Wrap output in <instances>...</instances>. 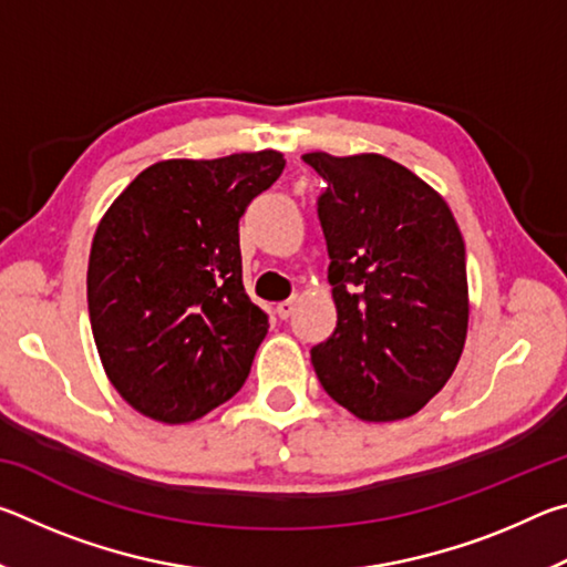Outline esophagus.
<instances>
[{"label":"esophagus","instance_id":"1","mask_svg":"<svg viewBox=\"0 0 567 567\" xmlns=\"http://www.w3.org/2000/svg\"><path fill=\"white\" fill-rule=\"evenodd\" d=\"M292 312H295V300H285L277 305V315H280V320H287Z\"/></svg>","mask_w":567,"mask_h":567}]
</instances>
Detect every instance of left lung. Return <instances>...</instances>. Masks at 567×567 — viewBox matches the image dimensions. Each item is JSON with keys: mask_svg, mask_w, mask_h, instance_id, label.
Wrapping results in <instances>:
<instances>
[{"mask_svg": "<svg viewBox=\"0 0 567 567\" xmlns=\"http://www.w3.org/2000/svg\"><path fill=\"white\" fill-rule=\"evenodd\" d=\"M302 159L324 179L338 324L312 348L328 395L368 422L415 415L457 368L470 297L465 243L443 197L400 162L362 152Z\"/></svg>", "mask_w": 567, "mask_h": 567, "instance_id": "8db88e82", "label": "left lung"}]
</instances>
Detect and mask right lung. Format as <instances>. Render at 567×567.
<instances>
[{
    "label": "right lung",
    "instance_id": "right-lung-1",
    "mask_svg": "<svg viewBox=\"0 0 567 567\" xmlns=\"http://www.w3.org/2000/svg\"><path fill=\"white\" fill-rule=\"evenodd\" d=\"M282 169L277 150L162 159L100 219L87 267L94 344L145 417L199 420L245 385L270 324L245 292L239 217Z\"/></svg>",
    "mask_w": 567,
    "mask_h": 567
}]
</instances>
